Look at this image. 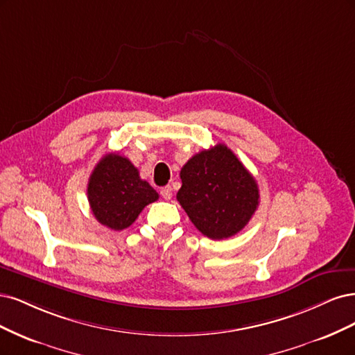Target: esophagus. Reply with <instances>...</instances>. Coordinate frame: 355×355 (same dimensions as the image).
Here are the masks:
<instances>
[{
	"instance_id": "34e87169",
	"label": "esophagus",
	"mask_w": 355,
	"mask_h": 355,
	"mask_svg": "<svg viewBox=\"0 0 355 355\" xmlns=\"http://www.w3.org/2000/svg\"><path fill=\"white\" fill-rule=\"evenodd\" d=\"M161 196H162L165 200H169L171 198H173V189H171L169 186L162 187V189H161Z\"/></svg>"
}]
</instances>
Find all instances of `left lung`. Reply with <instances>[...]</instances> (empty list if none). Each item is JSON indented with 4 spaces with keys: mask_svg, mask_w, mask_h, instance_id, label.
Returning a JSON list of instances; mask_svg holds the SVG:
<instances>
[{
    "mask_svg": "<svg viewBox=\"0 0 355 355\" xmlns=\"http://www.w3.org/2000/svg\"><path fill=\"white\" fill-rule=\"evenodd\" d=\"M180 177L177 200L209 239H228L243 230L259 205L255 178L225 144L194 155Z\"/></svg>",
    "mask_w": 355,
    "mask_h": 355,
    "instance_id": "obj_1",
    "label": "left lung"
}]
</instances>
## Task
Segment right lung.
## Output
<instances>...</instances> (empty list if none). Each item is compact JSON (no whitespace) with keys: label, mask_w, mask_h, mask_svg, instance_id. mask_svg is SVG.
Masks as SVG:
<instances>
[{"label":"right lung","mask_w":355,"mask_h":355,"mask_svg":"<svg viewBox=\"0 0 355 355\" xmlns=\"http://www.w3.org/2000/svg\"><path fill=\"white\" fill-rule=\"evenodd\" d=\"M87 194L96 220L115 232L130 227L144 207L159 199L139 169L119 153L100 159L89 175Z\"/></svg>","instance_id":"add662e5"}]
</instances>
